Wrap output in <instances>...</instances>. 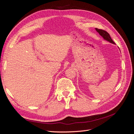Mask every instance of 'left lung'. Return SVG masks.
<instances>
[{"mask_svg":"<svg viewBox=\"0 0 134 134\" xmlns=\"http://www.w3.org/2000/svg\"><path fill=\"white\" fill-rule=\"evenodd\" d=\"M96 30L101 36H102V37L103 38V39L104 40H106V41L109 42L111 43L115 44V43L113 42V41L112 40L111 37H110V35H109V34L107 32H106V31L98 29V28H96Z\"/></svg>","mask_w":134,"mask_h":134,"instance_id":"1","label":"left lung"}]
</instances>
